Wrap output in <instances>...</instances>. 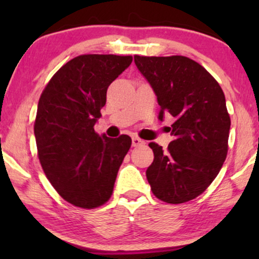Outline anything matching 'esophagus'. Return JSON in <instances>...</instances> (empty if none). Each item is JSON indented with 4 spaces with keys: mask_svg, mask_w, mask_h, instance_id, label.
<instances>
[{
    "mask_svg": "<svg viewBox=\"0 0 259 259\" xmlns=\"http://www.w3.org/2000/svg\"><path fill=\"white\" fill-rule=\"evenodd\" d=\"M145 144V141L144 140H141L140 138H138V137H134L133 139H132V145L134 147H138V146H141V145H144Z\"/></svg>",
    "mask_w": 259,
    "mask_h": 259,
    "instance_id": "esophagus-1",
    "label": "esophagus"
}]
</instances>
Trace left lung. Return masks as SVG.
I'll return each instance as SVG.
<instances>
[{
    "instance_id": "obj_1",
    "label": "left lung",
    "mask_w": 259,
    "mask_h": 259,
    "mask_svg": "<svg viewBox=\"0 0 259 259\" xmlns=\"http://www.w3.org/2000/svg\"><path fill=\"white\" fill-rule=\"evenodd\" d=\"M134 62L157 95L159 119L171 114L175 140L167 150L150 143L146 171L152 192L168 204L192 200L210 186L228 154L231 120L213 76L186 56H139Z\"/></svg>"
}]
</instances>
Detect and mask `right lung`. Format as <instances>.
<instances>
[{
	"instance_id": "1",
	"label": "right lung",
	"mask_w": 259,
	"mask_h": 259,
	"mask_svg": "<svg viewBox=\"0 0 259 259\" xmlns=\"http://www.w3.org/2000/svg\"><path fill=\"white\" fill-rule=\"evenodd\" d=\"M132 56L87 54L63 65L42 92L34 134L45 175L74 206L95 208L112 196L128 136L99 137L94 125L106 105L107 88Z\"/></svg>"
}]
</instances>
